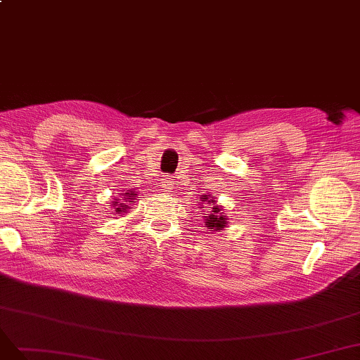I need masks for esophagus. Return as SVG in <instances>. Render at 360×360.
Masks as SVG:
<instances>
[{"mask_svg": "<svg viewBox=\"0 0 360 360\" xmlns=\"http://www.w3.org/2000/svg\"><path fill=\"white\" fill-rule=\"evenodd\" d=\"M163 188H165V191H167V193H173V188H175V179L173 178H165V181H163Z\"/></svg>", "mask_w": 360, "mask_h": 360, "instance_id": "obj_1", "label": "esophagus"}]
</instances>
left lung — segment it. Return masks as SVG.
I'll return each instance as SVG.
<instances>
[{"mask_svg":"<svg viewBox=\"0 0 360 360\" xmlns=\"http://www.w3.org/2000/svg\"><path fill=\"white\" fill-rule=\"evenodd\" d=\"M206 199H207V197L205 195V200H202V202H207ZM211 202L214 203L212 199H211ZM226 219L227 218H224V215H221V207L215 205L212 207V214L206 218V227L219 230V229H223L226 226Z\"/></svg>","mask_w":360,"mask_h":360,"instance_id":"1","label":"left lung"}]
</instances>
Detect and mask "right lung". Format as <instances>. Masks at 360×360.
Segmentation results:
<instances>
[{"label": "right lung", "instance_id": "add662e5", "mask_svg": "<svg viewBox=\"0 0 360 360\" xmlns=\"http://www.w3.org/2000/svg\"><path fill=\"white\" fill-rule=\"evenodd\" d=\"M130 197H131V195H130ZM121 205H122V203H121ZM127 207H129V206H127ZM127 207H125V210H127ZM121 209L123 210L122 212L120 211ZM117 211H118V212H125V211H124V207H117Z\"/></svg>", "mask_w": 360, "mask_h": 360}]
</instances>
